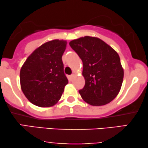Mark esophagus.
I'll return each mask as SVG.
<instances>
[{"label":"esophagus","mask_w":148,"mask_h":148,"mask_svg":"<svg viewBox=\"0 0 148 148\" xmlns=\"http://www.w3.org/2000/svg\"><path fill=\"white\" fill-rule=\"evenodd\" d=\"M75 75L74 73L73 74H72V75H70V79H73V78L75 77Z\"/></svg>","instance_id":"esophagus-1"}]
</instances>
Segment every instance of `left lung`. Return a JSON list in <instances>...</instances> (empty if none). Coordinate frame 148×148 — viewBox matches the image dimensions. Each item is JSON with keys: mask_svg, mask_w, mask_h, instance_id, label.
Masks as SVG:
<instances>
[{"mask_svg": "<svg viewBox=\"0 0 148 148\" xmlns=\"http://www.w3.org/2000/svg\"><path fill=\"white\" fill-rule=\"evenodd\" d=\"M83 62L85 86L79 90L84 101L101 106L112 101L122 87L124 70L118 53L97 37L86 36L69 43Z\"/></svg>", "mask_w": 148, "mask_h": 148, "instance_id": "8db88e82", "label": "left lung"}]
</instances>
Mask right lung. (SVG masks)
I'll return each mask as SVG.
<instances>
[{"mask_svg": "<svg viewBox=\"0 0 148 148\" xmlns=\"http://www.w3.org/2000/svg\"><path fill=\"white\" fill-rule=\"evenodd\" d=\"M66 41L55 39L36 49L20 70L22 90L34 105L49 107L58 102L68 84L62 56Z\"/></svg>", "mask_w": 148, "mask_h": 148, "instance_id": "1", "label": "right lung"}]
</instances>
